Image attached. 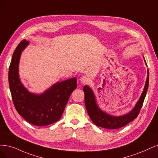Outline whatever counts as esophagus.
Segmentation results:
<instances>
[{"label": "esophagus", "mask_w": 158, "mask_h": 158, "mask_svg": "<svg viewBox=\"0 0 158 158\" xmlns=\"http://www.w3.org/2000/svg\"><path fill=\"white\" fill-rule=\"evenodd\" d=\"M80 81L83 84H86L89 82V78L88 77H86V76H82V77L80 78Z\"/></svg>", "instance_id": "esophagus-1"}]
</instances>
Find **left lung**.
<instances>
[{"label":"left lung","mask_w":158,"mask_h":158,"mask_svg":"<svg viewBox=\"0 0 158 158\" xmlns=\"http://www.w3.org/2000/svg\"><path fill=\"white\" fill-rule=\"evenodd\" d=\"M147 79L143 92L140 97L139 101L130 113L126 114L114 116L105 113L98 107L96 102V98L92 90L89 86L85 85L83 88L85 93V107L90 119L94 124L99 127L106 129H118L129 124L130 122L135 119L139 114L140 110L143 106L144 98L147 94L149 83V72L148 69Z\"/></svg>","instance_id":"8db88e82"}]
</instances>
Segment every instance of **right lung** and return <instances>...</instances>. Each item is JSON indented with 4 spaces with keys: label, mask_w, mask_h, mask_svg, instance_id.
<instances>
[{
    "label": "right lung",
    "mask_w": 158,
    "mask_h": 158,
    "mask_svg": "<svg viewBox=\"0 0 158 158\" xmlns=\"http://www.w3.org/2000/svg\"><path fill=\"white\" fill-rule=\"evenodd\" d=\"M28 42L22 40L15 49L8 72L10 89L15 108L29 123L38 126L53 124L59 120L72 92L77 88L75 77L51 86L43 94L31 93L21 83L19 77V62L22 51Z\"/></svg>",
    "instance_id": "1"
}]
</instances>
